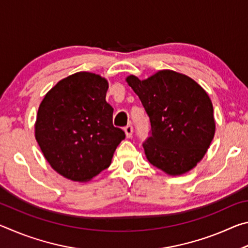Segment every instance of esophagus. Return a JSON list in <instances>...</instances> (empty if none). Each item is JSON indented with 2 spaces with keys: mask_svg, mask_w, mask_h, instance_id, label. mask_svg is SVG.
I'll return each instance as SVG.
<instances>
[{
  "mask_svg": "<svg viewBox=\"0 0 248 248\" xmlns=\"http://www.w3.org/2000/svg\"><path fill=\"white\" fill-rule=\"evenodd\" d=\"M124 133H125V137L128 138H131L132 137V133H133V128H132V125L131 124H128L127 127H124Z\"/></svg>",
  "mask_w": 248,
  "mask_h": 248,
  "instance_id": "1",
  "label": "esophagus"
}]
</instances>
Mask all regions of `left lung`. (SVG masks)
Instances as JSON below:
<instances>
[{"label":"left lung","instance_id":"8db88e82","mask_svg":"<svg viewBox=\"0 0 248 248\" xmlns=\"http://www.w3.org/2000/svg\"><path fill=\"white\" fill-rule=\"evenodd\" d=\"M125 81L141 100L151 123L143 145L148 161L169 175H182L201 161L215 137L208 94L187 75L158 71L149 78Z\"/></svg>","mask_w":248,"mask_h":248}]
</instances>
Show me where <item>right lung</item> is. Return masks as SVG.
I'll return each instance as SVG.
<instances>
[{"mask_svg":"<svg viewBox=\"0 0 248 248\" xmlns=\"http://www.w3.org/2000/svg\"><path fill=\"white\" fill-rule=\"evenodd\" d=\"M108 82L98 74L78 72L61 79L41 102L36 140L52 169L74 182H87L111 163L125 138L112 124L106 102Z\"/></svg>","mask_w":248,"mask_h":248,"instance_id":"obj_1","label":"right lung"}]
</instances>
